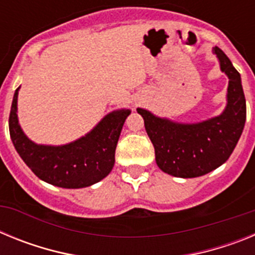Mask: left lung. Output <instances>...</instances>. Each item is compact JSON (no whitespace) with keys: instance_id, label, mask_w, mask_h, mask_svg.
Here are the masks:
<instances>
[{"instance_id":"obj_1","label":"left lung","mask_w":255,"mask_h":255,"mask_svg":"<svg viewBox=\"0 0 255 255\" xmlns=\"http://www.w3.org/2000/svg\"><path fill=\"white\" fill-rule=\"evenodd\" d=\"M220 69L229 78L226 107L218 116L199 123H177L136 108L154 147L155 163L171 176H203L229 159L244 130L247 103L242 76L218 47H213Z\"/></svg>"}]
</instances>
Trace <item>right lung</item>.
<instances>
[{
    "label": "right lung",
    "instance_id": "1",
    "mask_svg": "<svg viewBox=\"0 0 255 255\" xmlns=\"http://www.w3.org/2000/svg\"><path fill=\"white\" fill-rule=\"evenodd\" d=\"M19 89L13 93L8 129L13 147L34 175L58 188L80 189L100 182L111 172L117 141L131 110L110 112L91 131L67 144H37L26 136L19 124Z\"/></svg>",
    "mask_w": 255,
    "mask_h": 255
}]
</instances>
